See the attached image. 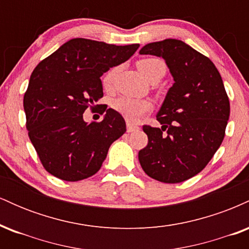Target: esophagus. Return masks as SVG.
Here are the masks:
<instances>
[{"label": "esophagus", "mask_w": 249, "mask_h": 249, "mask_svg": "<svg viewBox=\"0 0 249 249\" xmlns=\"http://www.w3.org/2000/svg\"><path fill=\"white\" fill-rule=\"evenodd\" d=\"M127 132H136V131L139 130L138 126H136V125H132V124H127V127H126Z\"/></svg>", "instance_id": "34e87169"}]
</instances>
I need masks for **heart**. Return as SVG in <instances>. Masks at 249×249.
Listing matches in <instances>:
<instances>
[{
	"mask_svg": "<svg viewBox=\"0 0 249 249\" xmlns=\"http://www.w3.org/2000/svg\"><path fill=\"white\" fill-rule=\"evenodd\" d=\"M137 68H138L139 72L145 79L150 81L151 78L157 75L164 76L165 73V64L164 62L158 58H146L142 59L137 63ZM117 72H118V68H111L110 70L103 76V85L104 88H111L113 81H115ZM112 107L118 113L124 117L127 122H136L139 117H142L145 113L150 112L152 108V104L148 101L144 99H134L130 97H119L113 102Z\"/></svg>",
	"mask_w": 249,
	"mask_h": 249,
	"instance_id": "obj_1",
	"label": "heart"
}]
</instances>
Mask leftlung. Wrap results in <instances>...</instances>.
<instances>
[{"instance_id": "obj_1", "label": "left lung", "mask_w": 249, "mask_h": 249, "mask_svg": "<svg viewBox=\"0 0 249 249\" xmlns=\"http://www.w3.org/2000/svg\"><path fill=\"white\" fill-rule=\"evenodd\" d=\"M139 53L164 58L174 81L157 113L161 128L142 127L148 142L139 162L158 181H185L204 170L224 141L230 101L221 76L210 58L179 39L148 43Z\"/></svg>"}]
</instances>
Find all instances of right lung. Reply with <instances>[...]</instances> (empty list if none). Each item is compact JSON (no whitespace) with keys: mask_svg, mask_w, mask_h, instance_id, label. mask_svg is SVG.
Returning <instances> with one entry per match:
<instances>
[{"mask_svg":"<svg viewBox=\"0 0 249 249\" xmlns=\"http://www.w3.org/2000/svg\"><path fill=\"white\" fill-rule=\"evenodd\" d=\"M138 48L72 38L33 71L23 99L27 128L50 174L78 181L102 167L126 124L121 113L107 107L99 123H87L83 113L103 97V73L126 62Z\"/></svg>","mask_w":249,"mask_h":249,"instance_id":"obj_1","label":"right lung"}]
</instances>
